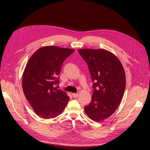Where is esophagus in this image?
Segmentation results:
<instances>
[{"mask_svg": "<svg viewBox=\"0 0 150 150\" xmlns=\"http://www.w3.org/2000/svg\"><path fill=\"white\" fill-rule=\"evenodd\" d=\"M72 96L74 97V98H77L78 96V93H73Z\"/></svg>", "mask_w": 150, "mask_h": 150, "instance_id": "esophagus-1", "label": "esophagus"}]
</instances>
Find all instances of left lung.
Segmentation results:
<instances>
[{"instance_id": "left-lung-1", "label": "left lung", "mask_w": 150, "mask_h": 150, "mask_svg": "<svg viewBox=\"0 0 150 150\" xmlns=\"http://www.w3.org/2000/svg\"><path fill=\"white\" fill-rule=\"evenodd\" d=\"M78 53L87 62L94 82L92 100L84 110L90 119L101 122L113 115L121 102L125 71L117 57L104 49H79Z\"/></svg>"}]
</instances>
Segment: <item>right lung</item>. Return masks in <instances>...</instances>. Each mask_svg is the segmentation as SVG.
Masks as SVG:
<instances>
[{
    "mask_svg": "<svg viewBox=\"0 0 150 150\" xmlns=\"http://www.w3.org/2000/svg\"><path fill=\"white\" fill-rule=\"evenodd\" d=\"M75 50L50 46L38 49L30 57L23 75L24 95L34 112L44 119L59 116L69 100L57 89L63 62Z\"/></svg>",
    "mask_w": 150,
    "mask_h": 150,
    "instance_id": "add662e5",
    "label": "right lung"
}]
</instances>
